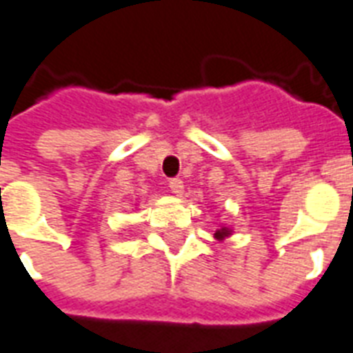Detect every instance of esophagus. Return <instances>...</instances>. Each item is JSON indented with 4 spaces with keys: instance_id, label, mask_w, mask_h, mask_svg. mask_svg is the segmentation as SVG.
<instances>
[{
    "instance_id": "obj_1",
    "label": "esophagus",
    "mask_w": 353,
    "mask_h": 353,
    "mask_svg": "<svg viewBox=\"0 0 353 353\" xmlns=\"http://www.w3.org/2000/svg\"><path fill=\"white\" fill-rule=\"evenodd\" d=\"M169 190H171V193L180 196L182 193H184V182H182L180 179H173L171 182H169Z\"/></svg>"
}]
</instances>
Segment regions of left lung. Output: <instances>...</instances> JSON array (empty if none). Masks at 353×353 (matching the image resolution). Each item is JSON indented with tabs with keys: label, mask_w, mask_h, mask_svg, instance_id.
<instances>
[{
	"label": "left lung",
	"mask_w": 353,
	"mask_h": 353,
	"mask_svg": "<svg viewBox=\"0 0 353 353\" xmlns=\"http://www.w3.org/2000/svg\"><path fill=\"white\" fill-rule=\"evenodd\" d=\"M230 236H232V228L226 225H219V228H217L214 234V237L217 239V241H225L226 237H230Z\"/></svg>",
	"instance_id": "1"
}]
</instances>
